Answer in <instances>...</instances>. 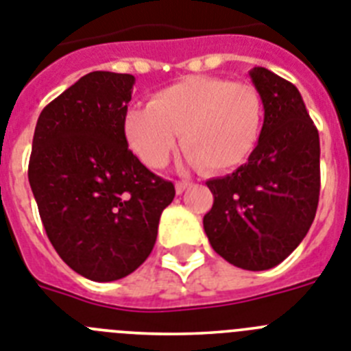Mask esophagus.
I'll return each instance as SVG.
<instances>
[{"label": "esophagus", "instance_id": "esophagus-1", "mask_svg": "<svg viewBox=\"0 0 351 351\" xmlns=\"http://www.w3.org/2000/svg\"><path fill=\"white\" fill-rule=\"evenodd\" d=\"M189 187H191V184H189V182H176L175 184L176 194H184Z\"/></svg>", "mask_w": 351, "mask_h": 351}]
</instances>
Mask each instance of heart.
Returning <instances> with one entry per match:
<instances>
[{"instance_id": "obj_1", "label": "heart", "mask_w": 351, "mask_h": 351, "mask_svg": "<svg viewBox=\"0 0 351 351\" xmlns=\"http://www.w3.org/2000/svg\"><path fill=\"white\" fill-rule=\"evenodd\" d=\"M261 123L263 102L252 84L193 75L157 91L148 108L129 109L123 132L146 166H166L182 132L191 166L226 173L247 160Z\"/></svg>"}]
</instances>
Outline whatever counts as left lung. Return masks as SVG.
Instances as JSON below:
<instances>
[{"instance_id":"8db88e82","label":"left lung","mask_w":351,"mask_h":351,"mask_svg":"<svg viewBox=\"0 0 351 351\" xmlns=\"http://www.w3.org/2000/svg\"><path fill=\"white\" fill-rule=\"evenodd\" d=\"M265 118L249 160L206 182L213 194L203 228L213 251L243 270L286 260L315 221L319 197V136L300 91L263 66L249 72Z\"/></svg>"}]
</instances>
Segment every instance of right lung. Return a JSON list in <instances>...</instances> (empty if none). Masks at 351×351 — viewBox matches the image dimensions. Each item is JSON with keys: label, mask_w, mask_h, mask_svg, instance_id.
<instances>
[{"label": "right lung", "mask_w": 351, "mask_h": 351, "mask_svg": "<svg viewBox=\"0 0 351 351\" xmlns=\"http://www.w3.org/2000/svg\"><path fill=\"white\" fill-rule=\"evenodd\" d=\"M134 75L90 72L40 112L28 178L49 240L74 272L109 282L150 256L175 185L143 166L123 132Z\"/></svg>", "instance_id": "right-lung-1"}]
</instances>
